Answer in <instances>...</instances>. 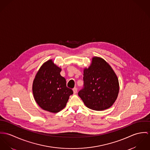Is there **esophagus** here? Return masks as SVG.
I'll return each mask as SVG.
<instances>
[{
	"mask_svg": "<svg viewBox=\"0 0 150 150\" xmlns=\"http://www.w3.org/2000/svg\"><path fill=\"white\" fill-rule=\"evenodd\" d=\"M77 91H78V89H77L76 87H74V88H73V91H74V94H76V93H77Z\"/></svg>",
	"mask_w": 150,
	"mask_h": 150,
	"instance_id": "34e87169",
	"label": "esophagus"
}]
</instances>
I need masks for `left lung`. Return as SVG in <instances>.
<instances>
[{
    "mask_svg": "<svg viewBox=\"0 0 150 150\" xmlns=\"http://www.w3.org/2000/svg\"><path fill=\"white\" fill-rule=\"evenodd\" d=\"M84 87L78 96L89 109L100 111L111 107L119 92L116 74L103 59L94 57L88 68L83 70Z\"/></svg>",
    "mask_w": 150,
    "mask_h": 150,
    "instance_id": "obj_1",
    "label": "left lung"
}]
</instances>
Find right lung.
Returning a JSON list of instances; mask_svg holds the SVG:
<instances>
[{"label": "right lung", "mask_w": 150, "mask_h": 150, "mask_svg": "<svg viewBox=\"0 0 150 150\" xmlns=\"http://www.w3.org/2000/svg\"><path fill=\"white\" fill-rule=\"evenodd\" d=\"M61 71L50 60L40 67L33 83L35 102L42 109L52 113H57L64 109L73 94L72 90L67 87L66 79L60 75Z\"/></svg>", "instance_id": "right-lung-1"}]
</instances>
